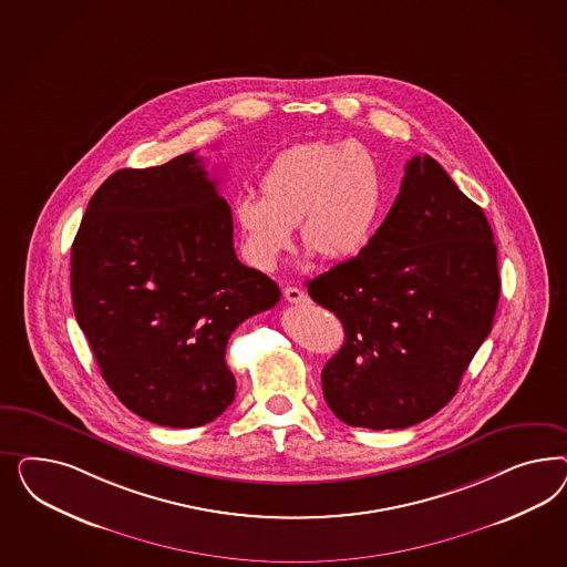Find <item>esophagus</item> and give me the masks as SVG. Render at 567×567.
<instances>
[{"mask_svg": "<svg viewBox=\"0 0 567 567\" xmlns=\"http://www.w3.org/2000/svg\"><path fill=\"white\" fill-rule=\"evenodd\" d=\"M282 295H285V299H287L289 303H306V301H308V295L301 291V289H297V287H287V289L282 291Z\"/></svg>", "mask_w": 567, "mask_h": 567, "instance_id": "obj_1", "label": "esophagus"}]
</instances>
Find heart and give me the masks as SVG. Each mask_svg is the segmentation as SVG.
Returning <instances> with one entry per match:
<instances>
[{"instance_id": "b5f03b06", "label": "heart", "mask_w": 567, "mask_h": 567, "mask_svg": "<svg viewBox=\"0 0 567 567\" xmlns=\"http://www.w3.org/2000/svg\"><path fill=\"white\" fill-rule=\"evenodd\" d=\"M261 197L243 195L233 216L243 256L272 272L291 249L292 226L301 245L328 261L355 258L377 237L386 212V176L358 141H309L275 155L259 178Z\"/></svg>"}]
</instances>
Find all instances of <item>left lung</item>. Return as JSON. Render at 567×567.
I'll use <instances>...</instances> for the list:
<instances>
[{
    "instance_id": "obj_1",
    "label": "left lung",
    "mask_w": 567,
    "mask_h": 567,
    "mask_svg": "<svg viewBox=\"0 0 567 567\" xmlns=\"http://www.w3.org/2000/svg\"><path fill=\"white\" fill-rule=\"evenodd\" d=\"M481 206L415 155L395 204L360 256L308 280L344 328L322 370L328 408L349 426L408 429L460 389L497 311V245Z\"/></svg>"
}]
</instances>
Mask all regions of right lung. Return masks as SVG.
Here are the masks:
<instances>
[{"mask_svg":"<svg viewBox=\"0 0 567 567\" xmlns=\"http://www.w3.org/2000/svg\"><path fill=\"white\" fill-rule=\"evenodd\" d=\"M195 155L105 178L72 243L81 330L112 393L138 417L195 429L233 403V330L280 289L240 264L233 212Z\"/></svg>","mask_w":567,"mask_h":567,"instance_id":"obj_1","label":"right lung"}]
</instances>
